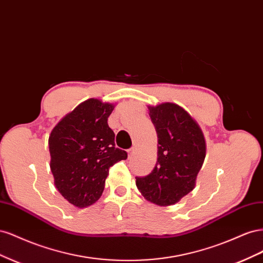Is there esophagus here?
<instances>
[{"label":"esophagus","instance_id":"obj_1","mask_svg":"<svg viewBox=\"0 0 263 263\" xmlns=\"http://www.w3.org/2000/svg\"><path fill=\"white\" fill-rule=\"evenodd\" d=\"M134 154H135V148L128 149V156H129V158H132L134 156Z\"/></svg>","mask_w":263,"mask_h":263}]
</instances>
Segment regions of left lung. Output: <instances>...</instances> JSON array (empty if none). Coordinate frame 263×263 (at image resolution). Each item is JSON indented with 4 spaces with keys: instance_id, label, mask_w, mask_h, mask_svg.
<instances>
[{
    "instance_id": "left-lung-1",
    "label": "left lung",
    "mask_w": 263,
    "mask_h": 263,
    "mask_svg": "<svg viewBox=\"0 0 263 263\" xmlns=\"http://www.w3.org/2000/svg\"><path fill=\"white\" fill-rule=\"evenodd\" d=\"M158 136V158L154 170L136 177L141 194L151 203L168 206L194 189L205 159V139L186 110L173 103L149 107Z\"/></svg>"
}]
</instances>
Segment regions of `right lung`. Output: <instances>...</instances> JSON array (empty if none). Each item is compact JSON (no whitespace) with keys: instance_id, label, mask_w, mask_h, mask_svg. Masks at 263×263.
Wrapping results in <instances>:
<instances>
[{"instance_id":"right-lung-1","label":"right lung","mask_w":263,"mask_h":263,"mask_svg":"<svg viewBox=\"0 0 263 263\" xmlns=\"http://www.w3.org/2000/svg\"><path fill=\"white\" fill-rule=\"evenodd\" d=\"M113 109L108 103L87 100L63 117L49 136L55 187L79 209L99 200L110 166L127 159L126 151L115 147L107 124Z\"/></svg>"}]
</instances>
